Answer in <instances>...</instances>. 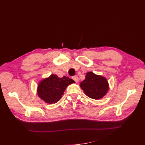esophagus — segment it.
<instances>
[{
    "mask_svg": "<svg viewBox=\"0 0 145 145\" xmlns=\"http://www.w3.org/2000/svg\"><path fill=\"white\" fill-rule=\"evenodd\" d=\"M72 79H73V80H74L76 83H78V82L79 79H78V76H73V77H72Z\"/></svg>",
    "mask_w": 145,
    "mask_h": 145,
    "instance_id": "obj_1",
    "label": "esophagus"
}]
</instances>
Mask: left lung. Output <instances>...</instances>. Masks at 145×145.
<instances>
[{"instance_id": "obj_1", "label": "left lung", "mask_w": 145, "mask_h": 145, "mask_svg": "<svg viewBox=\"0 0 145 145\" xmlns=\"http://www.w3.org/2000/svg\"><path fill=\"white\" fill-rule=\"evenodd\" d=\"M80 86L87 96L95 100L104 97L109 89L106 79L93 72H88L86 74L85 79L80 83Z\"/></svg>"}]
</instances>
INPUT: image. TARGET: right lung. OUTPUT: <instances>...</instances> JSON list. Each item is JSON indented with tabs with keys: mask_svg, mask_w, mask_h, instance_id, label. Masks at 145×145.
Masks as SVG:
<instances>
[{
	"mask_svg": "<svg viewBox=\"0 0 145 145\" xmlns=\"http://www.w3.org/2000/svg\"><path fill=\"white\" fill-rule=\"evenodd\" d=\"M75 82L66 76L62 78L52 74L39 83L37 88L39 97L47 103H55L59 101L68 85Z\"/></svg>",
	"mask_w": 145,
	"mask_h": 145,
	"instance_id": "add662e5",
	"label": "right lung"
}]
</instances>
